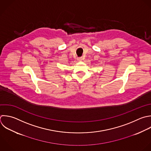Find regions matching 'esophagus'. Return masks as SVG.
Returning <instances> with one entry per match:
<instances>
[{
  "instance_id": "obj_1",
  "label": "esophagus",
  "mask_w": 151,
  "mask_h": 151,
  "mask_svg": "<svg viewBox=\"0 0 151 151\" xmlns=\"http://www.w3.org/2000/svg\"><path fill=\"white\" fill-rule=\"evenodd\" d=\"M81 60H82L81 57H78V58H77V61H81Z\"/></svg>"
}]
</instances>
